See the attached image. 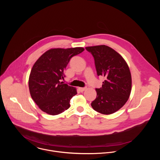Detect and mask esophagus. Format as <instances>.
<instances>
[{"label":"esophagus","instance_id":"34e87169","mask_svg":"<svg viewBox=\"0 0 160 160\" xmlns=\"http://www.w3.org/2000/svg\"><path fill=\"white\" fill-rule=\"evenodd\" d=\"M86 90V88H83V87H78V90L80 91V92H83V91H85Z\"/></svg>","mask_w":160,"mask_h":160}]
</instances>
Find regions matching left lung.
Returning <instances> with one entry per match:
<instances>
[{"label": "left lung", "instance_id": "1", "mask_svg": "<svg viewBox=\"0 0 160 160\" xmlns=\"http://www.w3.org/2000/svg\"><path fill=\"white\" fill-rule=\"evenodd\" d=\"M94 58L98 76L105 77L102 87L96 88L97 97L92 108L104 115H110L122 108L132 90V77L123 58L105 45L85 48Z\"/></svg>", "mask_w": 160, "mask_h": 160}]
</instances>
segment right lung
<instances>
[{"label": "right lung", "mask_w": 160, "mask_h": 160, "mask_svg": "<svg viewBox=\"0 0 160 160\" xmlns=\"http://www.w3.org/2000/svg\"><path fill=\"white\" fill-rule=\"evenodd\" d=\"M83 51V48L51 49L35 62L28 87L32 99L42 111L56 115L70 107V99L77 94V89L60 81L70 59Z\"/></svg>", "instance_id": "right-lung-1"}]
</instances>
